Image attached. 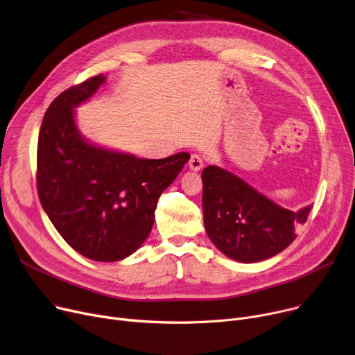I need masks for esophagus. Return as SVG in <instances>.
<instances>
[{
	"label": "esophagus",
	"mask_w": 355,
	"mask_h": 355,
	"mask_svg": "<svg viewBox=\"0 0 355 355\" xmlns=\"http://www.w3.org/2000/svg\"><path fill=\"white\" fill-rule=\"evenodd\" d=\"M188 164H190V168L193 171H200L204 167V161L198 154H193L191 158H190V162H188Z\"/></svg>",
	"instance_id": "obj_1"
}]
</instances>
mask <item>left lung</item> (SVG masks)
I'll use <instances>...</instances> for the list:
<instances>
[{
    "instance_id": "left-lung-1",
    "label": "left lung",
    "mask_w": 355,
    "mask_h": 355,
    "mask_svg": "<svg viewBox=\"0 0 355 355\" xmlns=\"http://www.w3.org/2000/svg\"><path fill=\"white\" fill-rule=\"evenodd\" d=\"M204 225L224 255L240 263H258L286 250L295 240L311 205L282 208L232 173L208 165L202 170Z\"/></svg>"
}]
</instances>
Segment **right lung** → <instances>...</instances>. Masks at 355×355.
<instances>
[{
    "instance_id": "add662e5",
    "label": "right lung",
    "mask_w": 355,
    "mask_h": 355,
    "mask_svg": "<svg viewBox=\"0 0 355 355\" xmlns=\"http://www.w3.org/2000/svg\"><path fill=\"white\" fill-rule=\"evenodd\" d=\"M105 80L101 74L65 89L46 110L38 137L37 187L44 211L71 247L94 261L114 263L147 240L157 201L190 154L137 158L84 138L76 108Z\"/></svg>"
}]
</instances>
